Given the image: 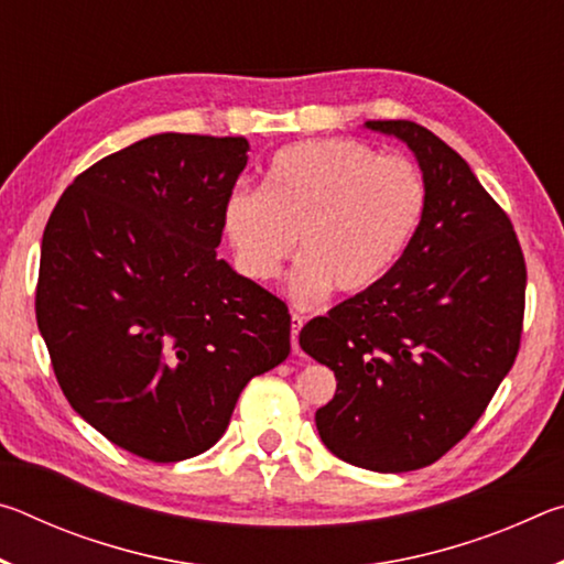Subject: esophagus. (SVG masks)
<instances>
[{"label": "esophagus", "mask_w": 564, "mask_h": 564, "mask_svg": "<svg viewBox=\"0 0 564 564\" xmlns=\"http://www.w3.org/2000/svg\"><path fill=\"white\" fill-rule=\"evenodd\" d=\"M303 323H305V318L301 316V313H293V316H291V346H293V352L301 350V346H299V333H301V328H303Z\"/></svg>", "instance_id": "1"}]
</instances>
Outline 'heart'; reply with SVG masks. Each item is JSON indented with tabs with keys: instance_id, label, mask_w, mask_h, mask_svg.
<instances>
[{
	"instance_id": "obj_1",
	"label": "heart",
	"mask_w": 564,
	"mask_h": 564,
	"mask_svg": "<svg viewBox=\"0 0 564 564\" xmlns=\"http://www.w3.org/2000/svg\"><path fill=\"white\" fill-rule=\"evenodd\" d=\"M425 202L423 174L410 159L321 139L279 151L261 191L228 198L224 226L253 281L275 279L299 238L291 291L301 305H316L330 291L373 289L413 241Z\"/></svg>"
}]
</instances>
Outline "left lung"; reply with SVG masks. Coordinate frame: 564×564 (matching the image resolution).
Instances as JSON below:
<instances>
[{"instance_id":"8db88e82","label":"left lung","mask_w":564,"mask_h":564,"mask_svg":"<svg viewBox=\"0 0 564 564\" xmlns=\"http://www.w3.org/2000/svg\"><path fill=\"white\" fill-rule=\"evenodd\" d=\"M413 149L427 202L373 289L308 321L301 348L336 373L316 410L328 451L376 473L433 465L473 431L520 350L528 269L510 216L415 121H366Z\"/></svg>"}]
</instances>
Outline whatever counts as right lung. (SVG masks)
<instances>
[{
  "label": "right lung",
  "mask_w": 564,
  "mask_h": 564,
  "mask_svg": "<svg viewBox=\"0 0 564 564\" xmlns=\"http://www.w3.org/2000/svg\"><path fill=\"white\" fill-rule=\"evenodd\" d=\"M243 137L156 133L104 156L46 221L36 326L69 405L151 463L208 451L289 358L279 295L216 259Z\"/></svg>",
  "instance_id": "add662e5"
}]
</instances>
